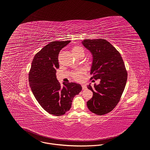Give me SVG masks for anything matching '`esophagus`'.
Listing matches in <instances>:
<instances>
[{"instance_id": "1", "label": "esophagus", "mask_w": 150, "mask_h": 150, "mask_svg": "<svg viewBox=\"0 0 150 150\" xmlns=\"http://www.w3.org/2000/svg\"><path fill=\"white\" fill-rule=\"evenodd\" d=\"M82 90H85L87 89V86L85 85V84H82Z\"/></svg>"}]
</instances>
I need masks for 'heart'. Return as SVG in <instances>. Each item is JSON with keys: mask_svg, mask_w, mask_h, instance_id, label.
Wrapping results in <instances>:
<instances>
[{"mask_svg": "<svg viewBox=\"0 0 150 150\" xmlns=\"http://www.w3.org/2000/svg\"><path fill=\"white\" fill-rule=\"evenodd\" d=\"M72 54L76 57L80 54H84V50L83 49L79 46H74L72 47ZM83 74V71L82 69H79L77 71L73 72L72 73V78L76 81H80L82 79V74Z\"/></svg>", "mask_w": 150, "mask_h": 150, "instance_id": "b5f03b06", "label": "heart"}]
</instances>
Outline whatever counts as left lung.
<instances>
[{"mask_svg":"<svg viewBox=\"0 0 150 150\" xmlns=\"http://www.w3.org/2000/svg\"><path fill=\"white\" fill-rule=\"evenodd\" d=\"M90 51L93 60L91 68V79H100L94 87L87 88L93 93L87 101L88 109L98 115L110 112L118 104L124 91L127 73L120 53L104 39H85L82 41Z\"/></svg>","mask_w":150,"mask_h":150,"instance_id":"1","label":"left lung"}]
</instances>
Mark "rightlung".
Listing matches in <instances>:
<instances>
[{"instance_id": "add662e5", "label": "right lung", "mask_w": 150, "mask_h": 150, "mask_svg": "<svg viewBox=\"0 0 150 150\" xmlns=\"http://www.w3.org/2000/svg\"><path fill=\"white\" fill-rule=\"evenodd\" d=\"M70 42L54 41L45 46L35 55L29 72L30 86L35 99L42 109L54 116L69 111L74 97L82 90L78 83H63L61 85L56 78L59 53Z\"/></svg>"}]
</instances>
